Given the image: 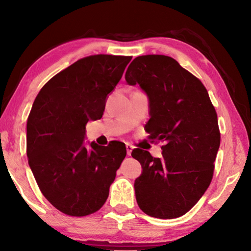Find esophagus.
I'll use <instances>...</instances> for the list:
<instances>
[{
	"instance_id": "esophagus-1",
	"label": "esophagus",
	"mask_w": 251,
	"mask_h": 251,
	"mask_svg": "<svg viewBox=\"0 0 251 251\" xmlns=\"http://www.w3.org/2000/svg\"><path fill=\"white\" fill-rule=\"evenodd\" d=\"M134 149V147H132L130 144H126V150H127V155H130L131 154V151Z\"/></svg>"
}]
</instances>
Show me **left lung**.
I'll list each match as a JSON object with an SVG mask.
<instances>
[{"mask_svg":"<svg viewBox=\"0 0 251 251\" xmlns=\"http://www.w3.org/2000/svg\"><path fill=\"white\" fill-rule=\"evenodd\" d=\"M125 79L148 97L146 131L165 142L162 158L141 149L131 152L142 169L134 184L137 203L150 217H181L212 179L221 140L217 112L202 82L170 56L136 57Z\"/></svg>","mask_w":251,"mask_h":251,"instance_id":"obj_1","label":"left lung"}]
</instances>
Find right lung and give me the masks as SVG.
I'll return each instance as SVG.
<instances>
[{
  "label": "right lung",
  "instance_id": "obj_1",
  "mask_svg": "<svg viewBox=\"0 0 251 251\" xmlns=\"http://www.w3.org/2000/svg\"><path fill=\"white\" fill-rule=\"evenodd\" d=\"M131 56L99 54L72 64L42 87L27 121L28 163L49 202L83 217L109 197L125 145L85 144L86 124L100 120Z\"/></svg>",
  "mask_w": 251,
  "mask_h": 251
}]
</instances>
